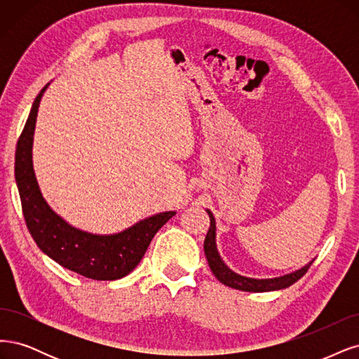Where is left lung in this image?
Returning a JSON list of instances; mask_svg holds the SVG:
<instances>
[{"instance_id":"left-lung-1","label":"left lung","mask_w":359,"mask_h":359,"mask_svg":"<svg viewBox=\"0 0 359 359\" xmlns=\"http://www.w3.org/2000/svg\"><path fill=\"white\" fill-rule=\"evenodd\" d=\"M205 212L209 213L210 217V228L207 231V236L204 240V253L207 262H209V267L212 273L215 274L216 279L224 283L225 286L238 289V291H246V292H269V291H279V289H285L287 286H291L295 283L298 279L306 274L309 267L315 259H311L307 262L304 267L298 269L292 273H286L283 276H277L271 277V279H255V277H248V276H241L236 273L234 270H231L228 265L224 262L221 253L217 250L216 245V221L213 213L205 209Z\"/></svg>"}]
</instances>
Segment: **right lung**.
Returning <instances> with one entry per match:
<instances>
[{
    "label": "right lung",
    "instance_id": "obj_1",
    "mask_svg": "<svg viewBox=\"0 0 359 359\" xmlns=\"http://www.w3.org/2000/svg\"><path fill=\"white\" fill-rule=\"evenodd\" d=\"M46 85L34 100L15 155V179L29 234L40 250L64 269L94 280H116L142 261L158 229L176 215L155 213L113 234H94L68 224L41 194L32 163L34 131Z\"/></svg>",
    "mask_w": 359,
    "mask_h": 359
}]
</instances>
